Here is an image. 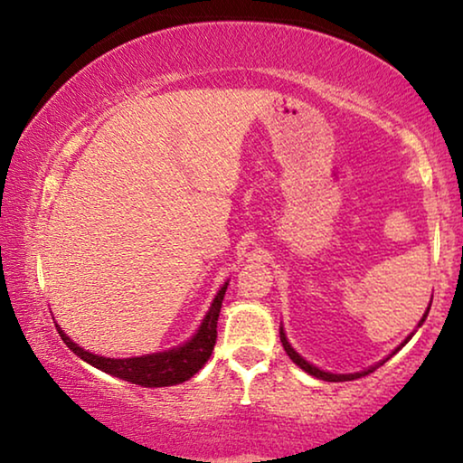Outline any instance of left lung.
Segmentation results:
<instances>
[{
  "label": "left lung",
  "instance_id": "obj_1",
  "mask_svg": "<svg viewBox=\"0 0 463 463\" xmlns=\"http://www.w3.org/2000/svg\"><path fill=\"white\" fill-rule=\"evenodd\" d=\"M430 306H432V299H430V303H428V309L426 312H423V316H421V320L417 322V326H415V331L413 333H409L407 335V339L402 341L401 345L398 347H394V350H392L388 356H385L383 360H379V363H375V364H371V366H366V369H363V371H358V373H331V371H325V369H320V366H316V364H312L309 363V360H306L301 356L299 352L295 350L293 345H290V341H288V337H287V333H284V326H280V341H282V347H284V352L288 354V358L293 360V363L299 366V369H303L307 373V375H312V377H316V379H322V382H352V379H358V377H364V375H369V373H373L375 369H379V366L382 364H385L388 363V360L394 356V354L401 350V347H404L411 341V337H413V335L417 333V328H420L423 322H426V318H428V312H430Z\"/></svg>",
  "mask_w": 463,
  "mask_h": 463
}]
</instances>
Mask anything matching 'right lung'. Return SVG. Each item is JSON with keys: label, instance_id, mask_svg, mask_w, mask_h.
<instances>
[{"label": "right lung", "instance_id": "add662e5", "mask_svg": "<svg viewBox=\"0 0 463 463\" xmlns=\"http://www.w3.org/2000/svg\"><path fill=\"white\" fill-rule=\"evenodd\" d=\"M227 284H230V280L223 282V287L217 290L211 307H208L206 316L200 322L198 331H195L187 341H183L181 345L170 347V350L143 354V356L130 358H107L88 352L81 345L75 344V341L62 331L61 325H56V331H59L61 339L65 341V345L75 354V356H80L84 363L107 373V375L143 385V388H166V385H176L192 379L195 373L206 364V360L211 358L213 347L217 344V320L221 306H223Z\"/></svg>", "mask_w": 463, "mask_h": 463}]
</instances>
